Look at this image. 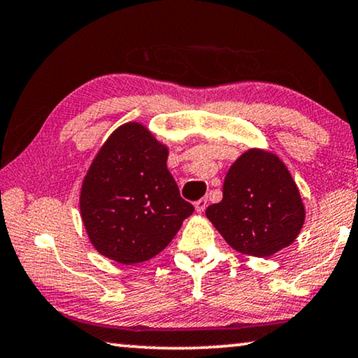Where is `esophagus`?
Instances as JSON below:
<instances>
[{"instance_id":"1","label":"esophagus","mask_w":358,"mask_h":358,"mask_svg":"<svg viewBox=\"0 0 358 358\" xmlns=\"http://www.w3.org/2000/svg\"><path fill=\"white\" fill-rule=\"evenodd\" d=\"M206 206H208V200H206V198H200V200L195 201V210H196L198 213L205 211Z\"/></svg>"}]
</instances>
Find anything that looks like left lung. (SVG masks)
Returning a JSON list of instances; mask_svg holds the SVG:
<instances>
[{
  "instance_id": "obj_1",
  "label": "left lung",
  "mask_w": 358,
  "mask_h": 358,
  "mask_svg": "<svg viewBox=\"0 0 358 358\" xmlns=\"http://www.w3.org/2000/svg\"><path fill=\"white\" fill-rule=\"evenodd\" d=\"M206 217L234 250L268 257L293 243L306 211L283 162L251 148L230 166L222 200L206 208Z\"/></svg>"
}]
</instances>
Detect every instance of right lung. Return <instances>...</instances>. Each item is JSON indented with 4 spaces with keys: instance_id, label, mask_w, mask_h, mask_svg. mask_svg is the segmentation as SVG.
I'll list each match as a JSON object with an SVG mask.
<instances>
[{
    "instance_id": "right-lung-1",
    "label": "right lung",
    "mask_w": 358,
    "mask_h": 358,
    "mask_svg": "<svg viewBox=\"0 0 358 358\" xmlns=\"http://www.w3.org/2000/svg\"><path fill=\"white\" fill-rule=\"evenodd\" d=\"M166 160L168 148L139 123L120 126L99 150L81 185L80 211L102 256L126 266L152 259L194 213Z\"/></svg>"
}]
</instances>
